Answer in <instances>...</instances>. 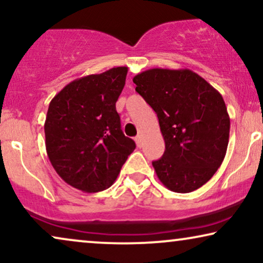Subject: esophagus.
<instances>
[{
  "label": "esophagus",
  "mask_w": 263,
  "mask_h": 263,
  "mask_svg": "<svg viewBox=\"0 0 263 263\" xmlns=\"http://www.w3.org/2000/svg\"><path fill=\"white\" fill-rule=\"evenodd\" d=\"M135 142H136V145H138V147H141V146H142L141 135H136L135 136Z\"/></svg>",
  "instance_id": "34e87169"
}]
</instances>
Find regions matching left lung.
<instances>
[{"instance_id":"1","label":"left lung","mask_w":263,"mask_h":263,"mask_svg":"<svg viewBox=\"0 0 263 263\" xmlns=\"http://www.w3.org/2000/svg\"><path fill=\"white\" fill-rule=\"evenodd\" d=\"M133 82L164 138V155L152 162L158 179L177 193L202 187L226 156L231 123L222 95L189 69L146 70Z\"/></svg>"}]
</instances>
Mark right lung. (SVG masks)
Wrapping results in <instances>:
<instances>
[{"label": "right lung", "mask_w": 263, "mask_h": 263, "mask_svg": "<svg viewBox=\"0 0 263 263\" xmlns=\"http://www.w3.org/2000/svg\"><path fill=\"white\" fill-rule=\"evenodd\" d=\"M128 67L78 78L50 101L44 134L47 155L61 179L83 192H99L117 179L135 142L121 129L116 101Z\"/></svg>", "instance_id": "1"}]
</instances>
